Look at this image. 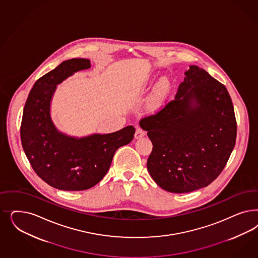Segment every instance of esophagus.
I'll return each instance as SVG.
<instances>
[{
  "instance_id": "obj_1",
  "label": "esophagus",
  "mask_w": 258,
  "mask_h": 258,
  "mask_svg": "<svg viewBox=\"0 0 258 258\" xmlns=\"http://www.w3.org/2000/svg\"><path fill=\"white\" fill-rule=\"evenodd\" d=\"M145 135V132L142 130L141 127H137L136 128V132H135V139H141Z\"/></svg>"
}]
</instances>
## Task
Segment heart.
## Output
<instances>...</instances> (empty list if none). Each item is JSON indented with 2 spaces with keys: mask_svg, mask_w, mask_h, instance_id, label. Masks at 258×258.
I'll return each instance as SVG.
<instances>
[{
  "mask_svg": "<svg viewBox=\"0 0 258 258\" xmlns=\"http://www.w3.org/2000/svg\"><path fill=\"white\" fill-rule=\"evenodd\" d=\"M168 92H169V84L167 82L162 81L158 83L147 100V103H146L147 109L149 111H156L160 108L166 99Z\"/></svg>",
  "mask_w": 258,
  "mask_h": 258,
  "instance_id": "heart-1",
  "label": "heart"
}]
</instances>
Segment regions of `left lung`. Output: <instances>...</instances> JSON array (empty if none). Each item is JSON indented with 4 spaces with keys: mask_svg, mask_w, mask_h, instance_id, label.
Returning <instances> with one entry per match:
<instances>
[{
    "mask_svg": "<svg viewBox=\"0 0 258 258\" xmlns=\"http://www.w3.org/2000/svg\"><path fill=\"white\" fill-rule=\"evenodd\" d=\"M184 74L175 100L140 121L153 144L150 175L159 187L176 194L213 182L236 140L233 102L224 85L197 66Z\"/></svg>",
    "mask_w": 258,
    "mask_h": 258,
    "instance_id": "left-lung-1",
    "label": "left lung"
}]
</instances>
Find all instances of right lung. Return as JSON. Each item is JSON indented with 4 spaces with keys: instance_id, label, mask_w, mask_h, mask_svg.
Instances as JSON below:
<instances>
[{
    "instance_id": "right-lung-1",
    "label": "right lung",
    "mask_w": 258,
    "mask_h": 258,
    "mask_svg": "<svg viewBox=\"0 0 258 258\" xmlns=\"http://www.w3.org/2000/svg\"><path fill=\"white\" fill-rule=\"evenodd\" d=\"M91 67L87 58H71L42 76L25 102L21 141L35 173L62 191H83L100 182L119 147L132 142L135 128L115 133L74 138L59 132L50 116V102L57 84L75 72Z\"/></svg>"
}]
</instances>
